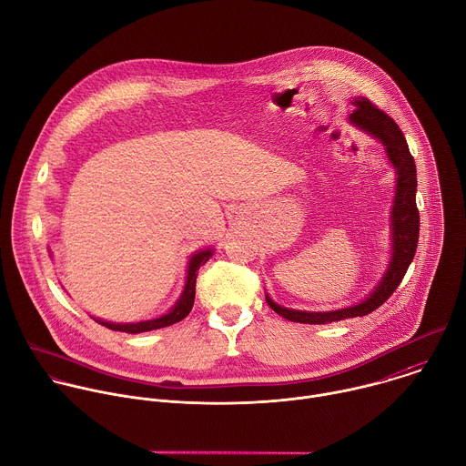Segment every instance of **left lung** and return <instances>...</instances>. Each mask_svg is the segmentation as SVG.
<instances>
[{
  "instance_id": "left-lung-1",
  "label": "left lung",
  "mask_w": 466,
  "mask_h": 466,
  "mask_svg": "<svg viewBox=\"0 0 466 466\" xmlns=\"http://www.w3.org/2000/svg\"><path fill=\"white\" fill-rule=\"evenodd\" d=\"M351 104L355 106V109L350 115V122L382 142L384 151L388 155V161L395 168L397 187H395V199L391 208V259L384 276L380 278L377 287L370 292V296H366L360 303L337 309V311H324V313L298 311V309L278 305L276 301L270 299L268 294H265V299L270 305L272 311L290 322L331 324L344 319L370 315L377 307H380L400 285L417 250V241H419V210L415 203L417 170H415V161L410 153L408 142L400 127L395 124V120L388 116L384 111H380L375 104H371L366 96H357L351 100Z\"/></svg>"
}]
</instances>
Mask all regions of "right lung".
Segmentation results:
<instances>
[{
	"label": "right lung",
	"mask_w": 466,
	"mask_h": 466,
	"mask_svg": "<svg viewBox=\"0 0 466 466\" xmlns=\"http://www.w3.org/2000/svg\"><path fill=\"white\" fill-rule=\"evenodd\" d=\"M212 256H214V248H203V250H198L196 254H192V258H190V261H188L185 289H183L179 299L176 301V305L170 309V311H168L167 315H161L159 319H151V320L131 322V324H115V322H107V320H100V319H95V322H98L100 326H104V328H107V329H111V331H122V333H129V335L146 333V331H155V329L168 328V326H174V324L181 322L183 319L188 317V313L192 311V307H194L198 270H199V267L205 265Z\"/></svg>",
	"instance_id": "obj_1"
}]
</instances>
